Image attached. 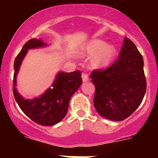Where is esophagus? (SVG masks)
<instances>
[{"label": "esophagus", "mask_w": 158, "mask_h": 158, "mask_svg": "<svg viewBox=\"0 0 158 158\" xmlns=\"http://www.w3.org/2000/svg\"><path fill=\"white\" fill-rule=\"evenodd\" d=\"M81 77H82V81H83V82H86L89 80V76H88V74H86V73H82Z\"/></svg>", "instance_id": "obj_1"}]
</instances>
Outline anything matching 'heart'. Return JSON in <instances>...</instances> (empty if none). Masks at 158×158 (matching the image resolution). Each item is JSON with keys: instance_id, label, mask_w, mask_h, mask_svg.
<instances>
[{"instance_id": "heart-1", "label": "heart", "mask_w": 158, "mask_h": 158, "mask_svg": "<svg viewBox=\"0 0 158 158\" xmlns=\"http://www.w3.org/2000/svg\"><path fill=\"white\" fill-rule=\"evenodd\" d=\"M85 52L89 56L95 55L92 61L94 68L104 69L113 62L116 55V47L103 40L94 39L86 44Z\"/></svg>"}]
</instances>
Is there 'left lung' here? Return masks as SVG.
<instances>
[{
	"label": "left lung",
	"instance_id": "obj_1",
	"mask_svg": "<svg viewBox=\"0 0 158 158\" xmlns=\"http://www.w3.org/2000/svg\"><path fill=\"white\" fill-rule=\"evenodd\" d=\"M143 65L142 54L125 37L116 62L107 69L92 72L96 88L94 107L99 115L121 121L139 107L146 90Z\"/></svg>",
	"mask_w": 158,
	"mask_h": 158
}]
</instances>
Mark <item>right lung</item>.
<instances>
[{
  "instance_id": "obj_1",
  "label": "right lung",
  "mask_w": 158,
  "mask_h": 158,
  "mask_svg": "<svg viewBox=\"0 0 158 158\" xmlns=\"http://www.w3.org/2000/svg\"><path fill=\"white\" fill-rule=\"evenodd\" d=\"M47 46L48 44L41 39H32L25 43L14 62L13 95L20 109L31 120L43 126H52L62 121L66 115L71 96L82 84L80 71L72 73L59 71L51 87L35 98L25 99L18 93L16 87L19 67L28 50Z\"/></svg>"
}]
</instances>
